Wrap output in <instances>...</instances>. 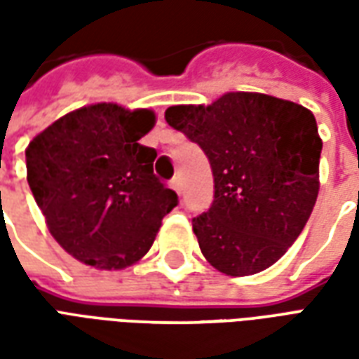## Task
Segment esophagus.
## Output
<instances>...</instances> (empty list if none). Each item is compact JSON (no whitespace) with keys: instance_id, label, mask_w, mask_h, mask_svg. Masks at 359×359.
Listing matches in <instances>:
<instances>
[{"instance_id":"esophagus-1","label":"esophagus","mask_w":359,"mask_h":359,"mask_svg":"<svg viewBox=\"0 0 359 359\" xmlns=\"http://www.w3.org/2000/svg\"><path fill=\"white\" fill-rule=\"evenodd\" d=\"M171 188L177 192V194H180V177H172Z\"/></svg>"}]
</instances>
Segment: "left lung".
<instances>
[{"mask_svg":"<svg viewBox=\"0 0 359 359\" xmlns=\"http://www.w3.org/2000/svg\"><path fill=\"white\" fill-rule=\"evenodd\" d=\"M165 121L208 156L211 208L192 219L203 257L231 277L267 269L300 236L319 192L323 142L313 113L259 92L172 105Z\"/></svg>","mask_w":359,"mask_h":359,"instance_id":"1","label":"left lung"}]
</instances>
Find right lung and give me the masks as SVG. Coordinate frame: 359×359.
I'll use <instances>...</instances> for the list:
<instances>
[{"label": "right lung", "mask_w": 359, "mask_h": 359, "mask_svg": "<svg viewBox=\"0 0 359 359\" xmlns=\"http://www.w3.org/2000/svg\"><path fill=\"white\" fill-rule=\"evenodd\" d=\"M151 109L92 103L32 138L27 180L59 246L95 269H125L148 254L179 198L154 175L157 151L140 138Z\"/></svg>", "instance_id": "obj_1"}]
</instances>
